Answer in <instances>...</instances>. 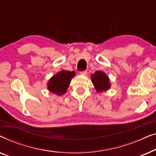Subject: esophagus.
I'll return each instance as SVG.
<instances>
[{
    "label": "esophagus",
    "mask_w": 156,
    "mask_h": 156,
    "mask_svg": "<svg viewBox=\"0 0 156 156\" xmlns=\"http://www.w3.org/2000/svg\"><path fill=\"white\" fill-rule=\"evenodd\" d=\"M80 74H82V75H87V71H82L80 72Z\"/></svg>",
    "instance_id": "obj_1"
}]
</instances>
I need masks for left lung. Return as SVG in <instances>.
Wrapping results in <instances>:
<instances>
[{
    "label": "left lung",
    "instance_id": "left-lung-1",
    "mask_svg": "<svg viewBox=\"0 0 156 156\" xmlns=\"http://www.w3.org/2000/svg\"><path fill=\"white\" fill-rule=\"evenodd\" d=\"M91 80L97 92H102L111 88L109 78L104 72L97 71L91 74Z\"/></svg>",
    "mask_w": 156,
    "mask_h": 156
}]
</instances>
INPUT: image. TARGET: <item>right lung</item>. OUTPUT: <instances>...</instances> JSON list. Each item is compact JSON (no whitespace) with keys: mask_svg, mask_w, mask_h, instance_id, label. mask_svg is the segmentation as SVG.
I'll use <instances>...</instances> for the list:
<instances>
[{"mask_svg":"<svg viewBox=\"0 0 156 156\" xmlns=\"http://www.w3.org/2000/svg\"><path fill=\"white\" fill-rule=\"evenodd\" d=\"M75 72H69L66 70L57 72L48 81V89L51 92L61 96L67 92L72 79L75 76Z\"/></svg>","mask_w":156,"mask_h":156,"instance_id":"add662e5","label":"right lung"}]
</instances>
